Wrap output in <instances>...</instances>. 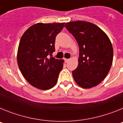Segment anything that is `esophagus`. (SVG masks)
I'll return each instance as SVG.
<instances>
[{
  "label": "esophagus",
  "instance_id": "obj_1",
  "mask_svg": "<svg viewBox=\"0 0 123 123\" xmlns=\"http://www.w3.org/2000/svg\"><path fill=\"white\" fill-rule=\"evenodd\" d=\"M69 61V59H67V58H65V62L66 63H68Z\"/></svg>",
  "mask_w": 123,
  "mask_h": 123
}]
</instances>
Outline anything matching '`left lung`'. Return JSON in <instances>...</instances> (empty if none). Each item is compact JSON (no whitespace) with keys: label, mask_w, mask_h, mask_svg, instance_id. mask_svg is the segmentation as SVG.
Here are the masks:
<instances>
[{"label":"left lung","mask_w":123,"mask_h":123,"mask_svg":"<svg viewBox=\"0 0 123 123\" xmlns=\"http://www.w3.org/2000/svg\"><path fill=\"white\" fill-rule=\"evenodd\" d=\"M79 45L78 65L72 74L76 83L84 89L99 84L108 74L113 50L109 37L94 24L83 21L65 24Z\"/></svg>","instance_id":"obj_1"}]
</instances>
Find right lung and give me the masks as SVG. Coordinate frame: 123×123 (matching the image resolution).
<instances>
[{"instance_id": "1", "label": "right lung", "mask_w": 123, "mask_h": 123, "mask_svg": "<svg viewBox=\"0 0 123 123\" xmlns=\"http://www.w3.org/2000/svg\"><path fill=\"white\" fill-rule=\"evenodd\" d=\"M64 25L65 23L35 24L24 32L19 41L18 67L26 80L37 89H50L57 82L64 61L48 57L55 50V38Z\"/></svg>"}]
</instances>
